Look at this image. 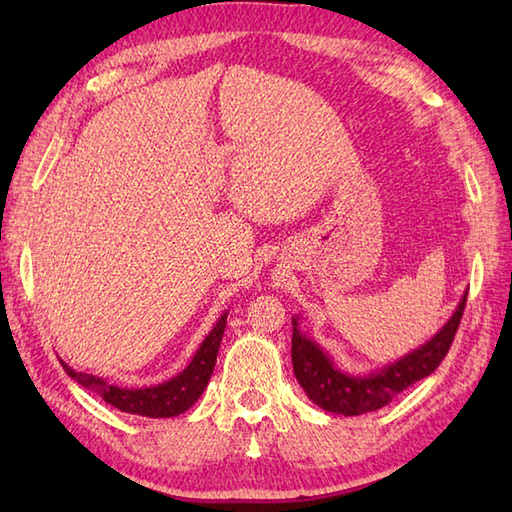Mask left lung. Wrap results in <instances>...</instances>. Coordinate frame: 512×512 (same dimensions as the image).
Wrapping results in <instances>:
<instances>
[{
    "instance_id": "left-lung-1",
    "label": "left lung",
    "mask_w": 512,
    "mask_h": 512,
    "mask_svg": "<svg viewBox=\"0 0 512 512\" xmlns=\"http://www.w3.org/2000/svg\"><path fill=\"white\" fill-rule=\"evenodd\" d=\"M464 306L466 295L451 319L427 343L369 374H350L336 367L330 354L299 330V317H292V367L299 385L314 405L341 416H361L385 407L400 391L436 372L458 332Z\"/></svg>"
}]
</instances>
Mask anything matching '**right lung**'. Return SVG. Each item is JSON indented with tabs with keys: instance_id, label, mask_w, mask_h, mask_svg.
I'll return each mask as SVG.
<instances>
[{
	"instance_id": "add662e5",
	"label": "right lung",
	"mask_w": 512,
	"mask_h": 512,
	"mask_svg": "<svg viewBox=\"0 0 512 512\" xmlns=\"http://www.w3.org/2000/svg\"><path fill=\"white\" fill-rule=\"evenodd\" d=\"M226 314L228 312H224L222 317L215 321L213 330L204 336V341L200 343L198 352L193 354L191 363L184 367L178 376H173L160 385L127 389V387L107 383V380L101 376L74 372L70 365H65L63 361L61 363L65 372H68V376H72L76 383L83 385L85 389L96 391L107 405H112L125 413L145 416V418L180 416V413H184L198 402L202 391L206 389V385H209L213 367L217 361V350H220L224 328H226Z\"/></svg>"
}]
</instances>
